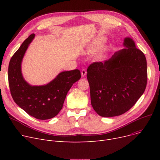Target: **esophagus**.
<instances>
[{
	"label": "esophagus",
	"instance_id": "esophagus-1",
	"mask_svg": "<svg viewBox=\"0 0 160 160\" xmlns=\"http://www.w3.org/2000/svg\"><path fill=\"white\" fill-rule=\"evenodd\" d=\"M86 74H87V71H86V69H83L82 70V72H81V75H82V77H85V76L86 75Z\"/></svg>",
	"mask_w": 160,
	"mask_h": 160
}]
</instances>
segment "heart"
Segmentation results:
<instances>
[{
    "label": "heart",
    "instance_id": "obj_1",
    "mask_svg": "<svg viewBox=\"0 0 160 160\" xmlns=\"http://www.w3.org/2000/svg\"><path fill=\"white\" fill-rule=\"evenodd\" d=\"M98 47H99V45H95V46H93V47L91 48V50L92 52H94V51H96V50L98 48ZM104 53H102V54H100V57H104Z\"/></svg>",
    "mask_w": 160,
    "mask_h": 160
}]
</instances>
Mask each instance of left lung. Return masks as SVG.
Here are the masks:
<instances>
[{"label": "left lung", "instance_id": "1", "mask_svg": "<svg viewBox=\"0 0 160 160\" xmlns=\"http://www.w3.org/2000/svg\"><path fill=\"white\" fill-rule=\"evenodd\" d=\"M124 48L104 62H94L87 70L91 103L100 116L112 117L128 111L143 94L147 82L145 54L130 38Z\"/></svg>", "mask_w": 160, "mask_h": 160}]
</instances>
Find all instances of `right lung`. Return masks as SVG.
I'll use <instances>...</instances> for the list:
<instances>
[{
    "label": "right lung",
    "mask_w": 160,
    "mask_h": 160,
    "mask_svg": "<svg viewBox=\"0 0 160 160\" xmlns=\"http://www.w3.org/2000/svg\"><path fill=\"white\" fill-rule=\"evenodd\" d=\"M34 37V33L29 36L12 57L8 67V82L14 102L36 119L47 120L60 112L67 93L81 78V74L78 69L63 71L45 85L29 84L23 78L21 63Z\"/></svg>",
    "instance_id": "1"
}]
</instances>
